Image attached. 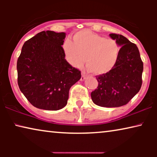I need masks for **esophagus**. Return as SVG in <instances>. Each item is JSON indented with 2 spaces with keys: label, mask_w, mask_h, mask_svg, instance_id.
<instances>
[{
  "label": "esophagus",
  "mask_w": 157,
  "mask_h": 157,
  "mask_svg": "<svg viewBox=\"0 0 157 157\" xmlns=\"http://www.w3.org/2000/svg\"><path fill=\"white\" fill-rule=\"evenodd\" d=\"M81 75H82V76H81V81H84L86 78L87 75L85 74V72H82L81 73Z\"/></svg>",
  "instance_id": "obj_1"
}]
</instances>
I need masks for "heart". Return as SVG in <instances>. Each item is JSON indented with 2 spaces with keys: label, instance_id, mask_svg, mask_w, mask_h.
<instances>
[{
  "label": "heart",
  "instance_id": "heart-1",
  "mask_svg": "<svg viewBox=\"0 0 157 157\" xmlns=\"http://www.w3.org/2000/svg\"><path fill=\"white\" fill-rule=\"evenodd\" d=\"M74 42L63 45L66 59L72 66L80 67L86 59V67L91 74L102 75L111 71L119 59L120 46L115 40L84 30L76 33Z\"/></svg>",
  "mask_w": 157,
  "mask_h": 157
}]
</instances>
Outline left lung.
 <instances>
[{
    "mask_svg": "<svg viewBox=\"0 0 157 157\" xmlns=\"http://www.w3.org/2000/svg\"><path fill=\"white\" fill-rule=\"evenodd\" d=\"M109 36L121 47L119 59L111 71L96 76L98 85L91 96L95 104L111 108L126 104L139 91L144 66L136 44L119 34Z\"/></svg>",
    "mask_w": 157,
    "mask_h": 157,
    "instance_id": "obj_1",
    "label": "left lung"
}]
</instances>
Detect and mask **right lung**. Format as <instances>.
<instances>
[{"label": "right lung", "instance_id": "obj_1", "mask_svg": "<svg viewBox=\"0 0 157 157\" xmlns=\"http://www.w3.org/2000/svg\"><path fill=\"white\" fill-rule=\"evenodd\" d=\"M65 33L42 31L23 44L17 61L18 84L33 106L57 111L67 104L70 88L81 71L65 59Z\"/></svg>", "mask_w": 157, "mask_h": 157}]
</instances>
